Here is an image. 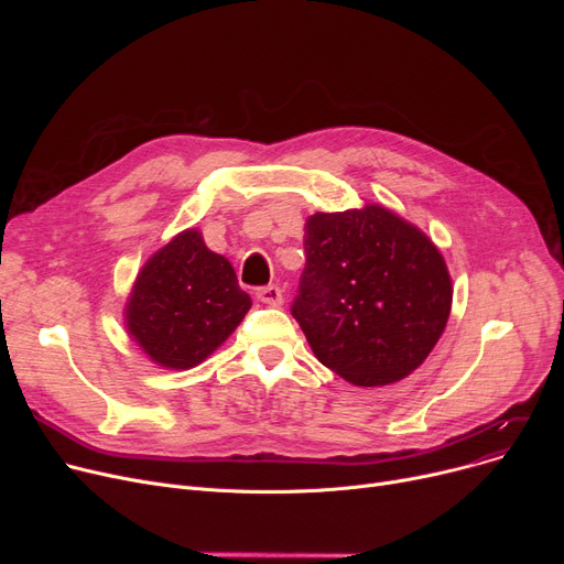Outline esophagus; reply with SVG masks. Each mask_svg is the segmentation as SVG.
<instances>
[{"mask_svg": "<svg viewBox=\"0 0 564 564\" xmlns=\"http://www.w3.org/2000/svg\"><path fill=\"white\" fill-rule=\"evenodd\" d=\"M256 297L267 306H281L283 304V290L276 285H267L256 292Z\"/></svg>", "mask_w": 564, "mask_h": 564, "instance_id": "obj_1", "label": "esophagus"}]
</instances>
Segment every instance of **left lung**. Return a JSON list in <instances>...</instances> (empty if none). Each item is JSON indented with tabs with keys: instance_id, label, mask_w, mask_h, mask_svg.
<instances>
[{
	"instance_id": "left-lung-1",
	"label": "left lung",
	"mask_w": 564,
	"mask_h": 564,
	"mask_svg": "<svg viewBox=\"0 0 564 564\" xmlns=\"http://www.w3.org/2000/svg\"><path fill=\"white\" fill-rule=\"evenodd\" d=\"M292 315L322 366L354 387H389L416 370L453 308L448 264L430 237L377 203L315 213Z\"/></svg>"
}]
</instances>
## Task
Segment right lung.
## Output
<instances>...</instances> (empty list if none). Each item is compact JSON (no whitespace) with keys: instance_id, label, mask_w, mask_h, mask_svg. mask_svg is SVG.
Masks as SVG:
<instances>
[{"instance_id":"obj_1","label":"right lung","mask_w":564,"mask_h":564,"mask_svg":"<svg viewBox=\"0 0 564 564\" xmlns=\"http://www.w3.org/2000/svg\"><path fill=\"white\" fill-rule=\"evenodd\" d=\"M251 308L228 258L187 228L143 262L123 322L128 336L155 366L189 370L217 351Z\"/></svg>"}]
</instances>
